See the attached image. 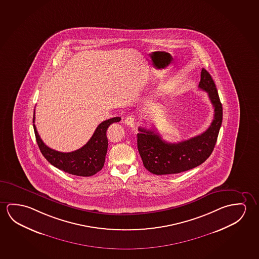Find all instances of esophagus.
I'll return each mask as SVG.
<instances>
[{
	"label": "esophagus",
	"mask_w": 259,
	"mask_h": 259,
	"mask_svg": "<svg viewBox=\"0 0 259 259\" xmlns=\"http://www.w3.org/2000/svg\"><path fill=\"white\" fill-rule=\"evenodd\" d=\"M125 123L128 126H133L135 124V119L132 116H127V118L125 119Z\"/></svg>",
	"instance_id": "34e87169"
}]
</instances>
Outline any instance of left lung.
Masks as SVG:
<instances>
[{
	"label": "left lung",
	"mask_w": 259,
	"mask_h": 259,
	"mask_svg": "<svg viewBox=\"0 0 259 259\" xmlns=\"http://www.w3.org/2000/svg\"><path fill=\"white\" fill-rule=\"evenodd\" d=\"M199 88L208 93L214 108V118L201 135L178 143L162 140L156 128L139 127L138 149L145 168L154 175L185 172L202 164L213 151L222 123V105L213 79L202 68Z\"/></svg>",
	"instance_id": "left-lung-1"
}]
</instances>
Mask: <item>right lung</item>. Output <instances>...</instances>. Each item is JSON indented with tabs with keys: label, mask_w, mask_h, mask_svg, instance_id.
Listing matches in <instances>:
<instances>
[{
	"label": "right lung",
	"mask_w": 259,
	"mask_h": 259,
	"mask_svg": "<svg viewBox=\"0 0 259 259\" xmlns=\"http://www.w3.org/2000/svg\"><path fill=\"white\" fill-rule=\"evenodd\" d=\"M119 117L106 119L96 127L94 135L83 147L73 152L64 153L49 148L42 141L35 126V111L33 116V127L37 146L42 155L55 167L70 175L78 177H92L101 171L105 162L108 139L106 132L110 125L119 122Z\"/></svg>",
	"instance_id": "add662e5"
}]
</instances>
